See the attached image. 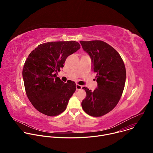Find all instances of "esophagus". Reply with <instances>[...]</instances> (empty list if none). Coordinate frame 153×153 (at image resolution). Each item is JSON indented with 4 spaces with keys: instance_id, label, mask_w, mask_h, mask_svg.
Masks as SVG:
<instances>
[{
    "instance_id": "obj_1",
    "label": "esophagus",
    "mask_w": 153,
    "mask_h": 153,
    "mask_svg": "<svg viewBox=\"0 0 153 153\" xmlns=\"http://www.w3.org/2000/svg\"><path fill=\"white\" fill-rule=\"evenodd\" d=\"M82 86L78 85V84L76 85V90H82Z\"/></svg>"
}]
</instances>
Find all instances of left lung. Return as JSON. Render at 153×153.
Segmentation results:
<instances>
[{
	"label": "left lung",
	"mask_w": 153,
	"mask_h": 153,
	"mask_svg": "<svg viewBox=\"0 0 153 153\" xmlns=\"http://www.w3.org/2000/svg\"><path fill=\"white\" fill-rule=\"evenodd\" d=\"M83 50L91 59L92 70L96 73L97 88L94 91L83 87L86 96L82 102L84 111L100 117L118 103L125 86L126 69L118 52L102 40L80 41Z\"/></svg>",
	"instance_id": "obj_1"
}]
</instances>
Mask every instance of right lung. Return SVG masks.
<instances>
[{
  "instance_id": "obj_1",
  "label": "right lung",
  "mask_w": 153,
  "mask_h": 153,
  "mask_svg": "<svg viewBox=\"0 0 153 153\" xmlns=\"http://www.w3.org/2000/svg\"><path fill=\"white\" fill-rule=\"evenodd\" d=\"M80 48L75 41L42 43L31 51L24 65L22 76L27 97L40 113L56 116L67 108L76 90L74 82L57 77L66 59Z\"/></svg>"
}]
</instances>
